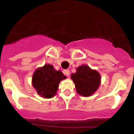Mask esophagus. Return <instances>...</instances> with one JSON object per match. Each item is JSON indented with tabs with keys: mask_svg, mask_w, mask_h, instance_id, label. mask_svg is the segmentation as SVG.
I'll list each match as a JSON object with an SVG mask.
<instances>
[{
	"mask_svg": "<svg viewBox=\"0 0 134 134\" xmlns=\"http://www.w3.org/2000/svg\"><path fill=\"white\" fill-rule=\"evenodd\" d=\"M63 73H64L65 75L69 76V75H70V71H69V69L64 70V71H63Z\"/></svg>",
	"mask_w": 134,
	"mask_h": 134,
	"instance_id": "obj_1",
	"label": "esophagus"
}]
</instances>
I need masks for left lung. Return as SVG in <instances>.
<instances>
[{"label":"left lung","mask_w":134,"mask_h":134,"mask_svg":"<svg viewBox=\"0 0 134 134\" xmlns=\"http://www.w3.org/2000/svg\"><path fill=\"white\" fill-rule=\"evenodd\" d=\"M77 93L83 97H89L97 90L100 83V76L97 71L87 65H81L76 72L71 75Z\"/></svg>","instance_id":"1"}]
</instances>
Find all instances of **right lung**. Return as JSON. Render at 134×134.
<instances>
[{
  "instance_id": "1",
  "label": "right lung",
  "mask_w": 134,
  "mask_h": 134,
  "mask_svg": "<svg viewBox=\"0 0 134 134\" xmlns=\"http://www.w3.org/2000/svg\"><path fill=\"white\" fill-rule=\"evenodd\" d=\"M65 78L62 71H55L53 66L45 65L35 71L32 77V85L40 95L49 98L56 93L60 81Z\"/></svg>"
}]
</instances>
